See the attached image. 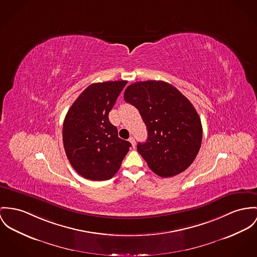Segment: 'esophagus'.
Wrapping results in <instances>:
<instances>
[{
	"label": "esophagus",
	"instance_id": "1",
	"mask_svg": "<svg viewBox=\"0 0 257 257\" xmlns=\"http://www.w3.org/2000/svg\"><path fill=\"white\" fill-rule=\"evenodd\" d=\"M129 142L131 143L132 147H133V148H135V146H136V141H135V138H134V137H130V138H129Z\"/></svg>",
	"mask_w": 257,
	"mask_h": 257
}]
</instances>
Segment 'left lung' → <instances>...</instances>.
<instances>
[{
	"mask_svg": "<svg viewBox=\"0 0 257 257\" xmlns=\"http://www.w3.org/2000/svg\"><path fill=\"white\" fill-rule=\"evenodd\" d=\"M126 102L140 112L148 130L138 153L160 177H173L195 160L201 145L202 126L192 102L163 81H141L128 86Z\"/></svg>",
	"mask_w": 257,
	"mask_h": 257,
	"instance_id": "1",
	"label": "left lung"
}]
</instances>
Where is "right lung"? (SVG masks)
I'll use <instances>...</instances> for the list:
<instances>
[{"label":"right lung","instance_id":"obj_1","mask_svg":"<svg viewBox=\"0 0 257 257\" xmlns=\"http://www.w3.org/2000/svg\"><path fill=\"white\" fill-rule=\"evenodd\" d=\"M127 81L94 83L68 109L63 121L62 141L66 157L82 177L93 181L115 175L131 144L118 137L108 113Z\"/></svg>","mask_w":257,"mask_h":257}]
</instances>
